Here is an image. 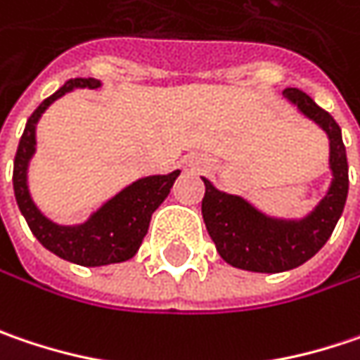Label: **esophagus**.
Here are the masks:
<instances>
[{
    "mask_svg": "<svg viewBox=\"0 0 360 360\" xmlns=\"http://www.w3.org/2000/svg\"><path fill=\"white\" fill-rule=\"evenodd\" d=\"M194 166H196V164H190V168H194Z\"/></svg>",
    "mask_w": 360,
    "mask_h": 360,
    "instance_id": "34e87169",
    "label": "esophagus"
}]
</instances>
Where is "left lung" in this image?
I'll use <instances>...</instances> for the list:
<instances>
[{"label": "left lung", "instance_id": "8db88e82", "mask_svg": "<svg viewBox=\"0 0 360 360\" xmlns=\"http://www.w3.org/2000/svg\"><path fill=\"white\" fill-rule=\"evenodd\" d=\"M283 97L322 127L330 141L333 182L318 207L300 221L276 219L241 196L214 188L210 180L202 178L207 186L202 219L219 255L233 267L257 274L288 271L314 257L330 239L349 194V164L338 123L300 89H285Z\"/></svg>", "mask_w": 360, "mask_h": 360}]
</instances>
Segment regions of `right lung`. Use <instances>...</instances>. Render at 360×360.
<instances>
[{"label":"right lung","instance_id":"add662e5","mask_svg":"<svg viewBox=\"0 0 360 360\" xmlns=\"http://www.w3.org/2000/svg\"><path fill=\"white\" fill-rule=\"evenodd\" d=\"M99 86L97 79H70L54 95L42 101L27 119L13 160V192L30 231L48 251L84 267L131 259L148 233L153 210L166 200L176 178L180 176V170H174L164 176L139 178L107 200L81 225H58L40 212L27 188V166L36 152V123L54 101L72 89Z\"/></svg>","mask_w":360,"mask_h":360}]
</instances>
